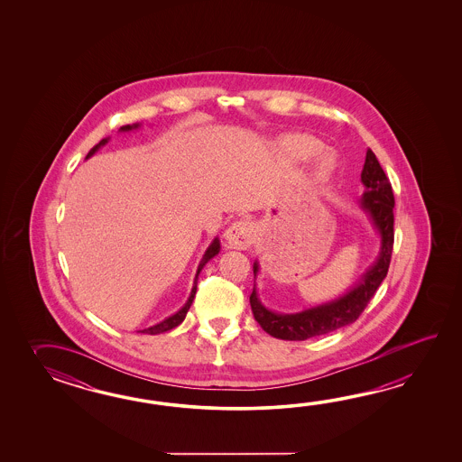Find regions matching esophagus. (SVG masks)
<instances>
[{"mask_svg":"<svg viewBox=\"0 0 462 462\" xmlns=\"http://www.w3.org/2000/svg\"><path fill=\"white\" fill-rule=\"evenodd\" d=\"M225 239H226L227 247L231 249H247L254 241V226L245 219L236 221L227 227Z\"/></svg>","mask_w":462,"mask_h":462,"instance_id":"esophagus-1","label":"esophagus"}]
</instances>
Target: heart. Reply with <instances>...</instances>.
I'll list each match as a JSON object with an SVG mask.
<instances>
[{"label":"heart","instance_id":"obj_1","mask_svg":"<svg viewBox=\"0 0 462 462\" xmlns=\"http://www.w3.org/2000/svg\"><path fill=\"white\" fill-rule=\"evenodd\" d=\"M322 143L317 138L305 135V134H291L277 140V153L284 160L285 165L295 167L307 162L309 158L314 157L310 165V177L324 178L330 168V157L327 153L319 154Z\"/></svg>","mask_w":462,"mask_h":462}]
</instances>
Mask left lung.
I'll return each instance as SVG.
<instances>
[{"mask_svg": "<svg viewBox=\"0 0 462 462\" xmlns=\"http://www.w3.org/2000/svg\"><path fill=\"white\" fill-rule=\"evenodd\" d=\"M362 183L365 191L360 199V207L368 215L372 225L380 235V253L374 265L368 267V271L362 275L358 284H355L348 292L330 302L315 305L297 314H277L269 310L259 300L254 284L249 302L257 324L261 325L267 334L281 340H307L312 337L334 332L345 325L354 324L364 312L370 299L374 297L376 289L383 282L392 261L394 241V197L392 183L384 175L383 168L380 167V162L376 160L372 150L366 152L362 170ZM253 269L255 277L259 273L257 261Z\"/></svg>", "mask_w": 462, "mask_h": 462, "instance_id": "left-lung-1", "label": "left lung"}]
</instances>
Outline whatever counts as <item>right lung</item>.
Instances as JSON below:
<instances>
[{"instance_id": "add662e5", "label": "right lung", "mask_w": 462, "mask_h": 462, "mask_svg": "<svg viewBox=\"0 0 462 462\" xmlns=\"http://www.w3.org/2000/svg\"><path fill=\"white\" fill-rule=\"evenodd\" d=\"M140 127V124H134V125H124V127L118 128V132H130V130H135V128ZM108 138H104V140H100L96 147L92 148L90 152L88 153V157L90 158L96 152H97L98 148L104 147L106 143H107ZM219 249H221V245H219V239L215 237V241L209 245V247L207 249V253L203 255V259H201V263L198 265L197 275H195V282H193V287H191V294L188 297L187 304L183 305L178 312H175L173 315H170L167 317L165 320H162L160 324L152 325V327H148V328H143V330H140L142 334L148 335H157L163 334V332H168V330H171V328H175L178 325L181 324L183 320H185V317H187V312L189 310V307L193 304V299H195V294H197V284H198V275L201 273V269L205 267L209 259H213L215 255L219 253Z\"/></svg>"}]
</instances>
